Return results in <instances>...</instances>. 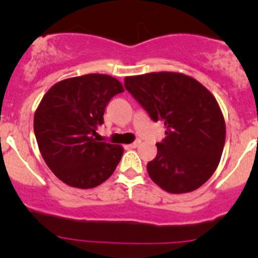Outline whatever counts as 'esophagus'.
Segmentation results:
<instances>
[{
    "mask_svg": "<svg viewBox=\"0 0 258 258\" xmlns=\"http://www.w3.org/2000/svg\"><path fill=\"white\" fill-rule=\"evenodd\" d=\"M140 144H141V141H140V140H137V141L132 142L131 145H128V147H130V148H136V147H139Z\"/></svg>",
    "mask_w": 258,
    "mask_h": 258,
    "instance_id": "1",
    "label": "esophagus"
}]
</instances>
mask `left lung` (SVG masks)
Returning a JSON list of instances; mask_svg holds the SVG:
<instances>
[{
    "instance_id": "obj_1",
    "label": "left lung",
    "mask_w": 258,
    "mask_h": 258,
    "mask_svg": "<svg viewBox=\"0 0 258 258\" xmlns=\"http://www.w3.org/2000/svg\"><path fill=\"white\" fill-rule=\"evenodd\" d=\"M124 87L153 121H162L166 137L147 172L170 194L201 187L217 168L226 123L215 96L194 77L178 72H151L124 77Z\"/></svg>"
}]
</instances>
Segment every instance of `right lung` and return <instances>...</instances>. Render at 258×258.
I'll return each mask as SVG.
<instances>
[{"label":"right lung","mask_w":258,"mask_h":258,"mask_svg":"<svg viewBox=\"0 0 258 258\" xmlns=\"http://www.w3.org/2000/svg\"><path fill=\"white\" fill-rule=\"evenodd\" d=\"M123 91L114 77L90 74L59 81L42 97L35 136L46 165L63 183L93 188L114 172L123 147L100 142L96 131L107 103Z\"/></svg>","instance_id":"1"}]
</instances>
